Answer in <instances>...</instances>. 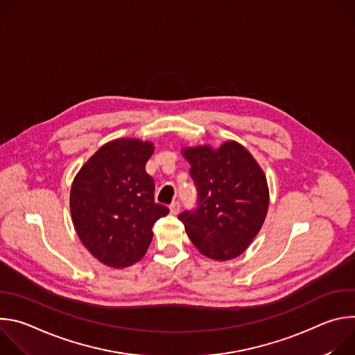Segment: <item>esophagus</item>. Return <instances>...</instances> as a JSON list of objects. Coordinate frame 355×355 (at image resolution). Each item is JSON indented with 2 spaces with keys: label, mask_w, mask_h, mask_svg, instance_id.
<instances>
[{
  "label": "esophagus",
  "mask_w": 355,
  "mask_h": 355,
  "mask_svg": "<svg viewBox=\"0 0 355 355\" xmlns=\"http://www.w3.org/2000/svg\"><path fill=\"white\" fill-rule=\"evenodd\" d=\"M170 212L173 214V215H177L178 212H180V202H173V204L170 205Z\"/></svg>",
  "instance_id": "1"
}]
</instances>
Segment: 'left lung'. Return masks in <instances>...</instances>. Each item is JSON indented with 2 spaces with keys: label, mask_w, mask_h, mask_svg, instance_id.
I'll use <instances>...</instances> for the list:
<instances>
[{
  "label": "left lung",
  "mask_w": 355,
  "mask_h": 355,
  "mask_svg": "<svg viewBox=\"0 0 355 355\" xmlns=\"http://www.w3.org/2000/svg\"><path fill=\"white\" fill-rule=\"evenodd\" d=\"M198 189L195 211L178 219L193 245L216 261L239 257L254 239L268 212L270 191L264 171L250 151L234 140L218 148L184 147Z\"/></svg>",
  "instance_id": "1"
}]
</instances>
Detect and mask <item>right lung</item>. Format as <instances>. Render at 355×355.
Wrapping results in <instances>:
<instances>
[{
    "instance_id": "add662e5",
    "label": "right lung",
    "mask_w": 355,
    "mask_h": 355,
    "mask_svg": "<svg viewBox=\"0 0 355 355\" xmlns=\"http://www.w3.org/2000/svg\"><path fill=\"white\" fill-rule=\"evenodd\" d=\"M153 143L115 139L99 147L74 177L70 211L84 247L104 266L125 268L143 259L151 227L170 211L155 202L146 163Z\"/></svg>"
}]
</instances>
